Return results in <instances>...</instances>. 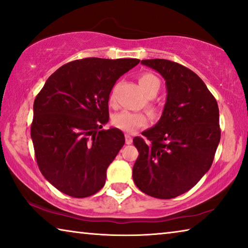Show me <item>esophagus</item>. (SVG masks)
Listing matches in <instances>:
<instances>
[{"label":"esophagus","instance_id":"1","mask_svg":"<svg viewBox=\"0 0 248 248\" xmlns=\"http://www.w3.org/2000/svg\"><path fill=\"white\" fill-rule=\"evenodd\" d=\"M125 144H131L132 143V137L129 136V134H125Z\"/></svg>","mask_w":248,"mask_h":248}]
</instances>
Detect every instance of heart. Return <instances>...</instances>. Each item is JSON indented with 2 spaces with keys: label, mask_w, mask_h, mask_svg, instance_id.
Here are the masks:
<instances>
[{
  "label": "heart",
  "mask_w": 248,
  "mask_h": 248,
  "mask_svg": "<svg viewBox=\"0 0 248 248\" xmlns=\"http://www.w3.org/2000/svg\"><path fill=\"white\" fill-rule=\"evenodd\" d=\"M139 84L142 91H143V93L148 98H153L154 96H156L159 92V89H161V81H159V78L156 75L151 72H143L140 74ZM110 98L112 99V96ZM145 107L151 115L157 116L159 111L158 107L152 102V100H146ZM111 123L115 128L121 130V131L127 133H133L134 131H137L138 129L144 127V125L148 124V119H146V116L143 112L123 110L114 115L111 119Z\"/></svg>",
  "instance_id": "heart-1"
}]
</instances>
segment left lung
<instances>
[{
  "label": "left lung",
  "instance_id": "1",
  "mask_svg": "<svg viewBox=\"0 0 248 248\" xmlns=\"http://www.w3.org/2000/svg\"><path fill=\"white\" fill-rule=\"evenodd\" d=\"M166 81L161 119L133 139L139 156L132 170L141 191L171 199L191 189L207 173L221 138L217 103L202 79L186 66L165 59L142 60Z\"/></svg>",
  "mask_w": 248,
  "mask_h": 248
}]
</instances>
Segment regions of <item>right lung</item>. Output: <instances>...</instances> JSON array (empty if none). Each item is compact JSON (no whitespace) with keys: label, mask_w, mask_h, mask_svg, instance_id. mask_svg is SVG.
<instances>
[{"label":"right lung","mask_w":248,"mask_h":248,"mask_svg":"<svg viewBox=\"0 0 248 248\" xmlns=\"http://www.w3.org/2000/svg\"><path fill=\"white\" fill-rule=\"evenodd\" d=\"M139 59L85 58L51 74L33 102L31 136L41 174L63 194L85 198L106 182V170L124 144L109 120V94Z\"/></svg>","instance_id":"add662e5"}]
</instances>
